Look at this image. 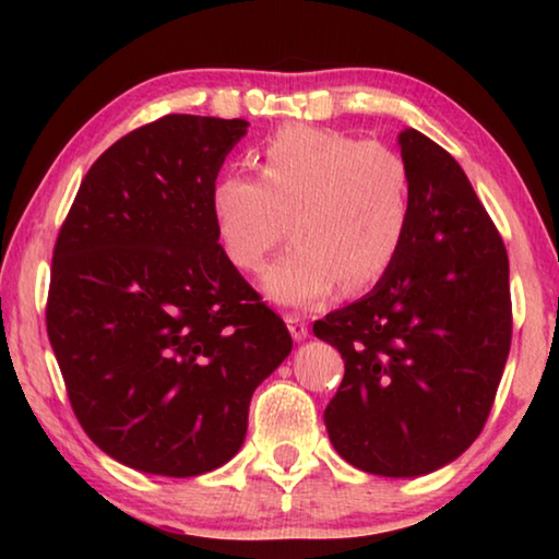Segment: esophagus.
<instances>
[{"mask_svg":"<svg viewBox=\"0 0 559 559\" xmlns=\"http://www.w3.org/2000/svg\"><path fill=\"white\" fill-rule=\"evenodd\" d=\"M285 320H287V328H289V333H293L295 341L308 338V323H305V318L297 316V312H289Z\"/></svg>","mask_w":559,"mask_h":559,"instance_id":"34e87169","label":"esophagus"}]
</instances>
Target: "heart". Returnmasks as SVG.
I'll return each mask as SVG.
<instances>
[{"instance_id":"heart-1","label":"heart","mask_w":559,"mask_h":559,"mask_svg":"<svg viewBox=\"0 0 559 559\" xmlns=\"http://www.w3.org/2000/svg\"><path fill=\"white\" fill-rule=\"evenodd\" d=\"M259 178L224 173L211 186L221 249L239 272L257 274L285 241L295 247L264 277L282 305H318L343 282L377 285L392 270L412 221V170L400 152L335 129L289 124L257 152Z\"/></svg>"}]
</instances>
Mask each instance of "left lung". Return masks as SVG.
Segmentation results:
<instances>
[{
  "instance_id": "obj_1",
  "label": "left lung",
  "mask_w": 559,
  "mask_h": 559,
  "mask_svg": "<svg viewBox=\"0 0 559 559\" xmlns=\"http://www.w3.org/2000/svg\"><path fill=\"white\" fill-rule=\"evenodd\" d=\"M412 221L392 270L361 300L316 320L346 373L325 407L343 461L425 476L471 448L511 346L509 257L463 167L417 129L400 134Z\"/></svg>"
}]
</instances>
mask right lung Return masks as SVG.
<instances>
[{
	"instance_id": "add662e5",
	"label": "right lung",
	"mask_w": 559,
	"mask_h": 559,
	"mask_svg": "<svg viewBox=\"0 0 559 559\" xmlns=\"http://www.w3.org/2000/svg\"><path fill=\"white\" fill-rule=\"evenodd\" d=\"M243 119L167 114L91 165L45 308L68 400L129 468L201 476L239 453L254 389L293 350L221 249L211 186Z\"/></svg>"
}]
</instances>
